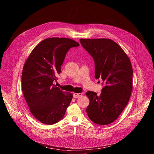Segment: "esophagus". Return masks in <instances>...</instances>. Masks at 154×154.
Masks as SVG:
<instances>
[{"mask_svg":"<svg viewBox=\"0 0 154 154\" xmlns=\"http://www.w3.org/2000/svg\"><path fill=\"white\" fill-rule=\"evenodd\" d=\"M82 96V93H74L73 94V97L74 98H78Z\"/></svg>","mask_w":154,"mask_h":154,"instance_id":"esophagus-1","label":"esophagus"}]
</instances>
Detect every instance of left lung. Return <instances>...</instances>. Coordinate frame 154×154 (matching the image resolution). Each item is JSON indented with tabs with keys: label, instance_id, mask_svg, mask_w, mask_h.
Returning a JSON list of instances; mask_svg holds the SVG:
<instances>
[{
	"label": "left lung",
	"instance_id": "left-lung-1",
	"mask_svg": "<svg viewBox=\"0 0 154 154\" xmlns=\"http://www.w3.org/2000/svg\"><path fill=\"white\" fill-rule=\"evenodd\" d=\"M83 48L93 57L95 78L101 79L99 96L93 91L86 95L90 99L86 108L89 118L95 124L107 125L114 122L126 106L132 91L133 69L122 49L109 39H80Z\"/></svg>",
	"mask_w": 154,
	"mask_h": 154
}]
</instances>
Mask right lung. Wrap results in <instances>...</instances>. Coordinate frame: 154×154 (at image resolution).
<instances>
[{"label":"right lung","mask_w":154,"mask_h":154,"mask_svg":"<svg viewBox=\"0 0 154 154\" xmlns=\"http://www.w3.org/2000/svg\"><path fill=\"white\" fill-rule=\"evenodd\" d=\"M79 46L69 38H47L33 49L24 64L22 90L30 112L43 124L60 121L72 100V94L62 91L54 82L68 51Z\"/></svg>","instance_id":"1"}]
</instances>
